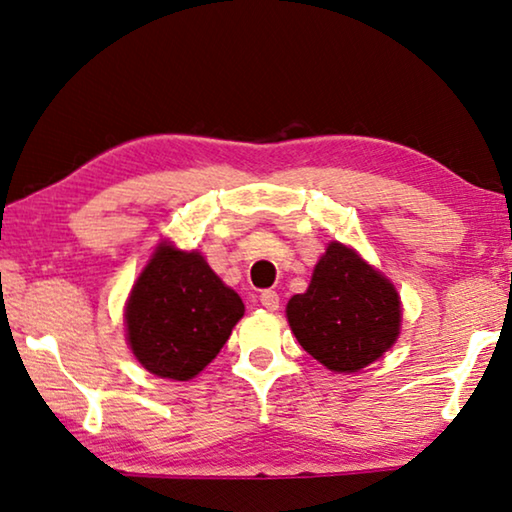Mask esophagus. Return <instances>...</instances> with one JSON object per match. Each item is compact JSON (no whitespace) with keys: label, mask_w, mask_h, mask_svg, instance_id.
<instances>
[{"label":"esophagus","mask_w":512,"mask_h":512,"mask_svg":"<svg viewBox=\"0 0 512 512\" xmlns=\"http://www.w3.org/2000/svg\"><path fill=\"white\" fill-rule=\"evenodd\" d=\"M259 303H262L266 310H278L280 307V296L275 294V291H262V294H259Z\"/></svg>","instance_id":"1"}]
</instances>
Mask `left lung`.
I'll list each match as a JSON object with an SVG mask.
<instances>
[{
	"instance_id": "obj_1",
	"label": "left lung",
	"mask_w": 512,
	"mask_h": 512,
	"mask_svg": "<svg viewBox=\"0 0 512 512\" xmlns=\"http://www.w3.org/2000/svg\"><path fill=\"white\" fill-rule=\"evenodd\" d=\"M296 339L332 371H360L396 342L401 303L392 282L355 250L330 243L305 294L287 305Z\"/></svg>"
}]
</instances>
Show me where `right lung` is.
Segmentation results:
<instances>
[{
	"instance_id": "right-lung-1",
	"label": "right lung",
	"mask_w": 512,
	"mask_h": 512,
	"mask_svg": "<svg viewBox=\"0 0 512 512\" xmlns=\"http://www.w3.org/2000/svg\"><path fill=\"white\" fill-rule=\"evenodd\" d=\"M243 316L241 298L198 253L161 246L129 296V346L154 376L189 380L212 362Z\"/></svg>"
}]
</instances>
